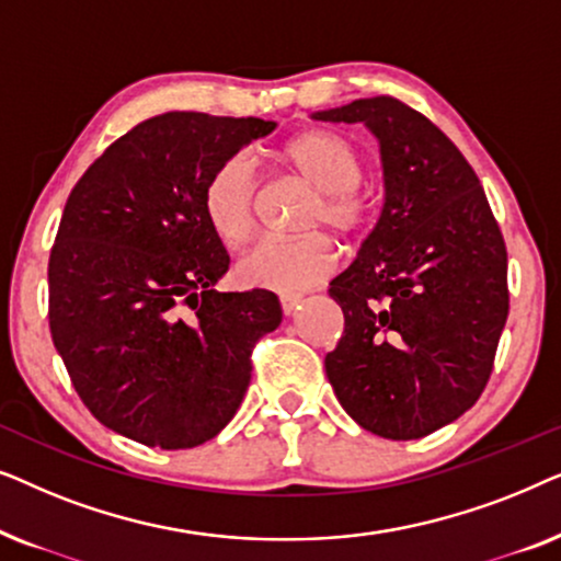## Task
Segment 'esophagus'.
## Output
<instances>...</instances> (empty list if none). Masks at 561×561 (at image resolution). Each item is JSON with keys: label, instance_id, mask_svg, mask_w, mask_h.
<instances>
[{"label": "esophagus", "instance_id": "obj_1", "mask_svg": "<svg viewBox=\"0 0 561 561\" xmlns=\"http://www.w3.org/2000/svg\"><path fill=\"white\" fill-rule=\"evenodd\" d=\"M298 304H301V296H296V294L280 296V309H283V313H286V317H290V313L298 309Z\"/></svg>", "mask_w": 561, "mask_h": 561}]
</instances>
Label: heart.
<instances>
[{"label":"heart","mask_w":561,"mask_h":561,"mask_svg":"<svg viewBox=\"0 0 561 561\" xmlns=\"http://www.w3.org/2000/svg\"><path fill=\"white\" fill-rule=\"evenodd\" d=\"M280 165L290 179L309 186L317 202L306 211L304 232H329L342 240H359L373 225V204L359 183L365 158L347 137L332 129H306L283 145ZM257 179L250 160L229 156L209 173L202 191L206 225L227 248H242L255 234ZM336 250L324 234L301 240H265L237 263V280L250 288L304 290L332 275Z\"/></svg>","instance_id":"obj_1"}]
</instances>
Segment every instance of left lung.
<instances>
[{"label": "left lung", "mask_w": 561, "mask_h": 561, "mask_svg": "<svg viewBox=\"0 0 561 561\" xmlns=\"http://www.w3.org/2000/svg\"><path fill=\"white\" fill-rule=\"evenodd\" d=\"M365 122L380 140L386 206L329 296L344 332L324 367L342 409L409 442L472 409L508 319V252L457 145L396 96L317 112Z\"/></svg>", "instance_id": "obj_1"}]
</instances>
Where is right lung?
I'll list each match as a JSON object with an SVG mask.
<instances>
[{"instance_id":"add662e5","label":"right lung","mask_w":561,"mask_h":561,"mask_svg":"<svg viewBox=\"0 0 561 561\" xmlns=\"http://www.w3.org/2000/svg\"><path fill=\"white\" fill-rule=\"evenodd\" d=\"M275 122L168 112L117 137L68 196L48 260L50 336L83 405L145 447L209 442L240 409L271 290L219 294L202 191Z\"/></svg>"}]
</instances>
